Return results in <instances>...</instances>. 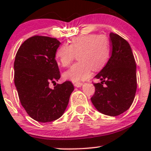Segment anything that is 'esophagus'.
Listing matches in <instances>:
<instances>
[{
    "mask_svg": "<svg viewBox=\"0 0 151 151\" xmlns=\"http://www.w3.org/2000/svg\"><path fill=\"white\" fill-rule=\"evenodd\" d=\"M74 85V86L77 87V88H80V87H81L82 85H83V83H75Z\"/></svg>",
    "mask_w": 151,
    "mask_h": 151,
    "instance_id": "esophagus-1",
    "label": "esophagus"
}]
</instances>
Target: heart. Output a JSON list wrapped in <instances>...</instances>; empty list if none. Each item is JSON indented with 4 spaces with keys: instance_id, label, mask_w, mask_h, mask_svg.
Here are the masks:
<instances>
[{
    "instance_id": "1",
    "label": "heart",
    "mask_w": 151,
    "mask_h": 151,
    "mask_svg": "<svg viewBox=\"0 0 151 151\" xmlns=\"http://www.w3.org/2000/svg\"><path fill=\"white\" fill-rule=\"evenodd\" d=\"M78 55L80 62L73 65L63 74L66 80L79 83L89 78L93 72L103 69L107 64L111 55L109 39L104 35L94 33L77 36L69 45H63L55 51V58L63 67L69 66Z\"/></svg>"
}]
</instances>
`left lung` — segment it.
Listing matches in <instances>:
<instances>
[{"label": "left lung", "instance_id": "obj_1", "mask_svg": "<svg viewBox=\"0 0 151 151\" xmlns=\"http://www.w3.org/2000/svg\"><path fill=\"white\" fill-rule=\"evenodd\" d=\"M112 55L106 66L96 76L101 83H93L91 101L104 115L117 116L133 103L137 91L136 63L130 45L116 33H109Z\"/></svg>", "mask_w": 151, "mask_h": 151}]
</instances>
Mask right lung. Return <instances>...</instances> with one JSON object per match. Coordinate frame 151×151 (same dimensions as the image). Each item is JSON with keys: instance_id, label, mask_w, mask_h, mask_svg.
<instances>
[{"instance_id": "add662e5", "label": "right lung", "mask_w": 151, "mask_h": 151, "mask_svg": "<svg viewBox=\"0 0 151 151\" xmlns=\"http://www.w3.org/2000/svg\"><path fill=\"white\" fill-rule=\"evenodd\" d=\"M60 42L55 38L33 36L21 45L15 57L14 84L19 101L29 116L42 123L62 116L74 91L71 82L55 83L60 74L55 51Z\"/></svg>"}]
</instances>
